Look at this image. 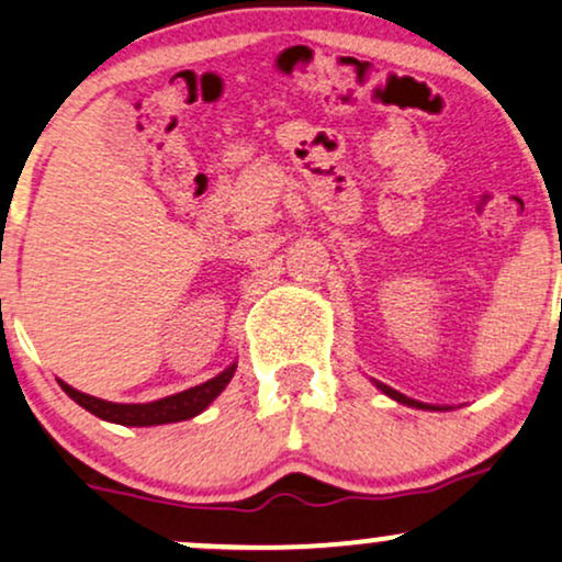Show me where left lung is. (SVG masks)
Listing matches in <instances>:
<instances>
[{"label":"left lung","mask_w":562,"mask_h":562,"mask_svg":"<svg viewBox=\"0 0 562 562\" xmlns=\"http://www.w3.org/2000/svg\"><path fill=\"white\" fill-rule=\"evenodd\" d=\"M378 389L383 391V393H389L391 398H396L398 404H406V406H420V409H436V406H428V404H420V402H415V398H409V396H404V393H398V391H393V389H389V385H383V383H378Z\"/></svg>","instance_id":"8db88e82"}]
</instances>
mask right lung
Wrapping results in <instances>:
<instances>
[{
	"label": "right lung",
	"mask_w": 562,
	"mask_h": 562,
	"mask_svg": "<svg viewBox=\"0 0 562 562\" xmlns=\"http://www.w3.org/2000/svg\"><path fill=\"white\" fill-rule=\"evenodd\" d=\"M235 367L232 364L222 375L205 380V383L195 385V389L173 393V396L158 398V402L150 404H113L105 402V398H94L89 393H81L76 389H70L68 383H63V391L74 398L76 404H81L83 409L92 412V415L100 417V420L108 423H119V425H134V428H145V425H164V423H179V420H190V417L200 415L218 393L224 391V385L229 383L232 375H235Z\"/></svg>",
	"instance_id": "1"
}]
</instances>
